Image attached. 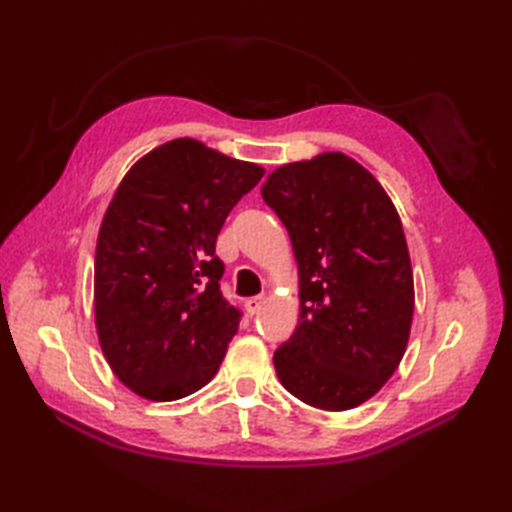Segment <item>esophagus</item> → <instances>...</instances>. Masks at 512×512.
I'll use <instances>...</instances> for the list:
<instances>
[{"label": "esophagus", "mask_w": 512, "mask_h": 512, "mask_svg": "<svg viewBox=\"0 0 512 512\" xmlns=\"http://www.w3.org/2000/svg\"><path fill=\"white\" fill-rule=\"evenodd\" d=\"M264 303H266L264 297H250V299H246L244 306H246V312H248V314H257L259 310L264 308Z\"/></svg>", "instance_id": "34e87169"}]
</instances>
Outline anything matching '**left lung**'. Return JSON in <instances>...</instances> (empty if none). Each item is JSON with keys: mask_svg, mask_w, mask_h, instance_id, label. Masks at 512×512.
Instances as JSON below:
<instances>
[{"mask_svg": "<svg viewBox=\"0 0 512 512\" xmlns=\"http://www.w3.org/2000/svg\"><path fill=\"white\" fill-rule=\"evenodd\" d=\"M262 198L299 264V325L273 356L281 385L312 407H358L396 372L409 341L413 275L400 217L345 154L284 165Z\"/></svg>", "mask_w": 512, "mask_h": 512, "instance_id": "obj_1", "label": "left lung"}]
</instances>
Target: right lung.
<instances>
[{
    "instance_id": "right-lung-1",
    "label": "right lung",
    "mask_w": 512,
    "mask_h": 512,
    "mask_svg": "<svg viewBox=\"0 0 512 512\" xmlns=\"http://www.w3.org/2000/svg\"><path fill=\"white\" fill-rule=\"evenodd\" d=\"M264 169L178 138L129 169L94 259L96 330L107 363L138 396L193 394L220 369L242 310L222 295L215 242Z\"/></svg>"
}]
</instances>
